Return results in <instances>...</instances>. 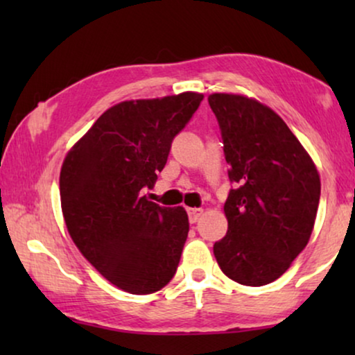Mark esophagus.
Segmentation results:
<instances>
[{
    "label": "esophagus",
    "mask_w": 355,
    "mask_h": 355,
    "mask_svg": "<svg viewBox=\"0 0 355 355\" xmlns=\"http://www.w3.org/2000/svg\"><path fill=\"white\" fill-rule=\"evenodd\" d=\"M187 213H189V221L197 223L203 215V210L202 208H187Z\"/></svg>",
    "instance_id": "esophagus-1"
}]
</instances>
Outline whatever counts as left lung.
Returning a JSON list of instances; mask_svg holds the SVG:
<instances>
[{
	"label": "left lung",
	"mask_w": 355,
	"mask_h": 355,
	"mask_svg": "<svg viewBox=\"0 0 355 355\" xmlns=\"http://www.w3.org/2000/svg\"><path fill=\"white\" fill-rule=\"evenodd\" d=\"M220 123L230 179L227 232L213 254L227 278L244 286L278 279L309 244L320 202V174L270 106L239 94L208 96Z\"/></svg>",
	"instance_id": "left-lung-1"
}]
</instances>
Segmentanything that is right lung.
<instances>
[{"label": "right lung", "mask_w": 355, "mask_h": 355, "mask_svg": "<svg viewBox=\"0 0 355 355\" xmlns=\"http://www.w3.org/2000/svg\"><path fill=\"white\" fill-rule=\"evenodd\" d=\"M203 98L182 92L111 106L72 145L60 174L61 210L80 254L116 288L152 294L176 273L189 232L182 207L144 196L171 142Z\"/></svg>", "instance_id": "add662e5"}]
</instances>
